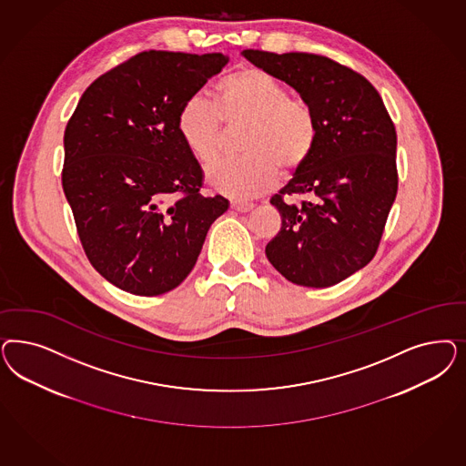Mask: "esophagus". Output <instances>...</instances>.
I'll return each mask as SVG.
<instances>
[{"mask_svg":"<svg viewBox=\"0 0 466 466\" xmlns=\"http://www.w3.org/2000/svg\"><path fill=\"white\" fill-rule=\"evenodd\" d=\"M231 209L237 210V212H248V210L254 209V204L250 202H231Z\"/></svg>","mask_w":466,"mask_h":466,"instance_id":"esophagus-1","label":"esophagus"}]
</instances>
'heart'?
Segmentation results:
<instances>
[{
	"label": "heart",
	"mask_w": 466,
	"mask_h": 466,
	"mask_svg": "<svg viewBox=\"0 0 466 466\" xmlns=\"http://www.w3.org/2000/svg\"><path fill=\"white\" fill-rule=\"evenodd\" d=\"M225 125H247L240 140L245 156L212 166L208 181L238 200L270 192L281 171H300L312 159L320 137L312 105L289 96L283 82L254 66L219 78L212 99L190 96L177 120L181 142L202 166L212 165L223 154Z\"/></svg>",
	"instance_id": "b5f03b06"
}]
</instances>
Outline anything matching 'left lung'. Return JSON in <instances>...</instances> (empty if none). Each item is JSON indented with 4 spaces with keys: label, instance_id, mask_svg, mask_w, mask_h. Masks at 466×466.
<instances>
[{
    "label": "left lung",
    "instance_id": "obj_1",
    "mask_svg": "<svg viewBox=\"0 0 466 466\" xmlns=\"http://www.w3.org/2000/svg\"><path fill=\"white\" fill-rule=\"evenodd\" d=\"M243 56L297 90L320 127L312 159L270 198L281 229L266 256L295 285H336L365 268L382 238L398 194L394 123L376 87L328 56Z\"/></svg>",
    "mask_w": 466,
    "mask_h": 466
}]
</instances>
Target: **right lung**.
<instances>
[{
  "instance_id": "obj_1",
  "label": "right lung",
  "mask_w": 466,
  "mask_h": 466,
  "mask_svg": "<svg viewBox=\"0 0 466 466\" xmlns=\"http://www.w3.org/2000/svg\"><path fill=\"white\" fill-rule=\"evenodd\" d=\"M228 63L223 53L142 51L82 94L66 123L61 185L92 268L123 291L156 297L196 266L225 197L178 134L181 105Z\"/></svg>"
}]
</instances>
